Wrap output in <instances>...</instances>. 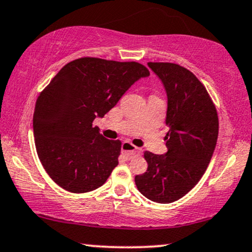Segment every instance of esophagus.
Returning <instances> with one entry per match:
<instances>
[{"mask_svg":"<svg viewBox=\"0 0 252 252\" xmlns=\"http://www.w3.org/2000/svg\"><path fill=\"white\" fill-rule=\"evenodd\" d=\"M121 149H122V152L128 158H131L132 156H135V155H141L142 154V149L137 148V146L132 145L131 143H129V142H124L122 146H121Z\"/></svg>","mask_w":252,"mask_h":252,"instance_id":"esophagus-1","label":"esophagus"}]
</instances>
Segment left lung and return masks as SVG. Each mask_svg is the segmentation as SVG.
Here are the masks:
<instances>
[{"label":"left lung","instance_id":"1","mask_svg":"<svg viewBox=\"0 0 252 252\" xmlns=\"http://www.w3.org/2000/svg\"><path fill=\"white\" fill-rule=\"evenodd\" d=\"M167 94V152H144L145 173L135 177L137 189L158 203H171L187 194L208 167L219 135L215 104L192 72L173 63H148Z\"/></svg>","mask_w":252,"mask_h":252}]
</instances>
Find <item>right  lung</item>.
Returning a JSON list of instances; mask_svg holds the SVG:
<instances>
[{
  "instance_id": "add662e5",
  "label": "right lung",
  "mask_w": 252,
  "mask_h": 252,
  "mask_svg": "<svg viewBox=\"0 0 252 252\" xmlns=\"http://www.w3.org/2000/svg\"><path fill=\"white\" fill-rule=\"evenodd\" d=\"M150 72L136 62L84 57L66 63L39 94L33 113L37 155L51 179L72 193L98 189L119 164L121 141L93 126Z\"/></svg>"
}]
</instances>
